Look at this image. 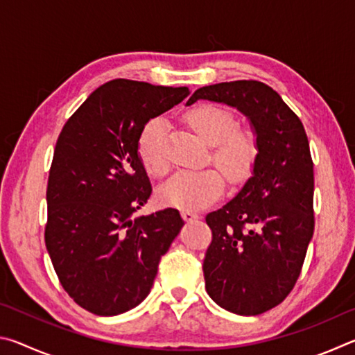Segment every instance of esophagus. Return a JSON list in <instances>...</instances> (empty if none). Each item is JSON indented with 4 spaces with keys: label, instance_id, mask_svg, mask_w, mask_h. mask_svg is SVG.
<instances>
[{
    "label": "esophagus",
    "instance_id": "obj_1",
    "mask_svg": "<svg viewBox=\"0 0 355 355\" xmlns=\"http://www.w3.org/2000/svg\"><path fill=\"white\" fill-rule=\"evenodd\" d=\"M182 216H183V219H184V220H188V222L199 219V214H197L196 211H192V209H188V208L183 209V211H182Z\"/></svg>",
    "mask_w": 355,
    "mask_h": 355
}]
</instances>
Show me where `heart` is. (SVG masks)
I'll use <instances>...</instances> for the list:
<instances>
[{"label": "heart", "instance_id": "b5f03b06", "mask_svg": "<svg viewBox=\"0 0 355 355\" xmlns=\"http://www.w3.org/2000/svg\"><path fill=\"white\" fill-rule=\"evenodd\" d=\"M184 122L211 146L213 163L228 180L241 182L249 175L257 156V139L252 131L236 128V119L230 111L200 105L184 114ZM166 130L163 119H152L137 139L141 163L153 177H163L171 167L166 153ZM224 186V177L218 169L180 172L159 186L158 197L166 205L197 208L218 199Z\"/></svg>", "mask_w": 355, "mask_h": 355}]
</instances>
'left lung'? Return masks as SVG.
<instances>
[{
    "label": "left lung",
    "instance_id": "8db88e82",
    "mask_svg": "<svg viewBox=\"0 0 355 355\" xmlns=\"http://www.w3.org/2000/svg\"><path fill=\"white\" fill-rule=\"evenodd\" d=\"M197 100L244 114L257 139L252 177L218 211L207 214L213 241L203 260L205 288L232 313L254 316L284 300L313 236V161L304 125L272 87L230 81L197 89Z\"/></svg>",
    "mask_w": 355,
    "mask_h": 355
}]
</instances>
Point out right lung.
Wrapping results in <instances>:
<instances>
[{"instance_id": "add662e5", "label": "right lung", "mask_w": 355, "mask_h": 355, "mask_svg": "<svg viewBox=\"0 0 355 355\" xmlns=\"http://www.w3.org/2000/svg\"><path fill=\"white\" fill-rule=\"evenodd\" d=\"M188 95V87L107 81L58 137L45 244L64 290L94 315L114 316L139 305L184 225L175 208L135 213L152 194L137 153L141 131Z\"/></svg>"}]
</instances>
